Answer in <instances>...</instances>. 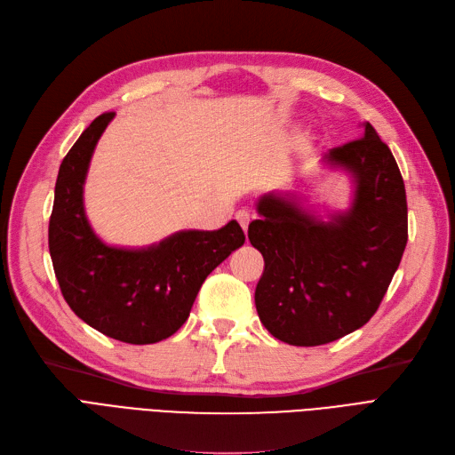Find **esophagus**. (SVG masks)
<instances>
[{
    "instance_id": "obj_1",
    "label": "esophagus",
    "mask_w": 455,
    "mask_h": 455,
    "mask_svg": "<svg viewBox=\"0 0 455 455\" xmlns=\"http://www.w3.org/2000/svg\"><path fill=\"white\" fill-rule=\"evenodd\" d=\"M235 218H237L239 226H241V228L246 231V229H248V226H250V220H251L250 212H248V211H239L237 214H235Z\"/></svg>"
}]
</instances>
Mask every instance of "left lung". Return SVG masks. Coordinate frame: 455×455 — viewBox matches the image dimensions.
Here are the masks:
<instances>
[{"mask_svg": "<svg viewBox=\"0 0 455 455\" xmlns=\"http://www.w3.org/2000/svg\"><path fill=\"white\" fill-rule=\"evenodd\" d=\"M324 164L355 180L345 212L321 220L295 194L259 197L248 239L265 259L256 307L265 329L314 347L364 326L383 300L407 246V197L388 145L370 123L364 136L334 148Z\"/></svg>", "mask_w": 455, "mask_h": 455, "instance_id": "1", "label": "left lung"}]
</instances>
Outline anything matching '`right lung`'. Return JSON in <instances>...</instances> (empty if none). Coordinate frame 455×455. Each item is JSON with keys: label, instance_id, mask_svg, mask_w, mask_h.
Returning a JSON list of instances; mask_svg holds the SVG:
<instances>
[{"label": "right lung", "instance_id": "obj_1", "mask_svg": "<svg viewBox=\"0 0 455 455\" xmlns=\"http://www.w3.org/2000/svg\"><path fill=\"white\" fill-rule=\"evenodd\" d=\"M114 116H99L61 162L48 226L50 258L63 299L82 321L124 343H156L183 326L199 287L244 244V233L231 220L216 231H179L148 248L104 244L85 216L84 183Z\"/></svg>", "mask_w": 455, "mask_h": 455}]
</instances>
